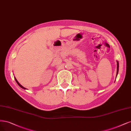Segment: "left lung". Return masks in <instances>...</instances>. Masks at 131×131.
I'll return each instance as SVG.
<instances>
[{"mask_svg":"<svg viewBox=\"0 0 131 131\" xmlns=\"http://www.w3.org/2000/svg\"><path fill=\"white\" fill-rule=\"evenodd\" d=\"M116 62H117V71H116V76H117V75H118V71H119V62L117 61Z\"/></svg>","mask_w":131,"mask_h":131,"instance_id":"left-lung-1","label":"left lung"}]
</instances>
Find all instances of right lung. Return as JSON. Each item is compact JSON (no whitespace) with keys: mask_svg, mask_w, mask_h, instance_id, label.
I'll list each match as a JSON object with an SVG mask.
<instances>
[{"mask_svg":"<svg viewBox=\"0 0 131 131\" xmlns=\"http://www.w3.org/2000/svg\"><path fill=\"white\" fill-rule=\"evenodd\" d=\"M15 81H16V82H17V83L18 84V85H19V86L20 87H21V88H23V89H26V88H24V87H23V86H22V85H21V84H20V83H19L18 82V81L17 80V79H16V78H15Z\"/></svg>","mask_w":131,"mask_h":131,"instance_id":"obj_1","label":"right lung"}]
</instances>
